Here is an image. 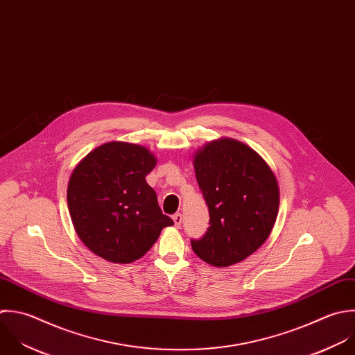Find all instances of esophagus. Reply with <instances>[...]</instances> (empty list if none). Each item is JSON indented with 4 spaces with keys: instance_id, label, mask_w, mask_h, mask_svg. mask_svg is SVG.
I'll use <instances>...</instances> for the list:
<instances>
[{
    "instance_id": "1",
    "label": "esophagus",
    "mask_w": 355,
    "mask_h": 355,
    "mask_svg": "<svg viewBox=\"0 0 355 355\" xmlns=\"http://www.w3.org/2000/svg\"><path fill=\"white\" fill-rule=\"evenodd\" d=\"M173 220H174L175 227H180L181 223H182V214H181V213H175V214L173 216Z\"/></svg>"
}]
</instances>
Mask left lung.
<instances>
[{"label":"left lung","mask_w":355,"mask_h":355,"mask_svg":"<svg viewBox=\"0 0 355 355\" xmlns=\"http://www.w3.org/2000/svg\"><path fill=\"white\" fill-rule=\"evenodd\" d=\"M193 166L210 214L205 235L191 239L195 254L214 267L245 260L275 224L279 189L274 173L252 148L228 138L207 144Z\"/></svg>","instance_id":"left-lung-1"}]
</instances>
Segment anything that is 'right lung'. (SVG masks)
Masks as SVG:
<instances>
[{
	"mask_svg": "<svg viewBox=\"0 0 355 355\" xmlns=\"http://www.w3.org/2000/svg\"><path fill=\"white\" fill-rule=\"evenodd\" d=\"M156 157L144 146L109 142L89 152L67 185L74 230L96 256L120 264L142 257L173 220L145 177Z\"/></svg>",
	"mask_w": 355,
	"mask_h": 355,
	"instance_id": "obj_1",
	"label": "right lung"
}]
</instances>
